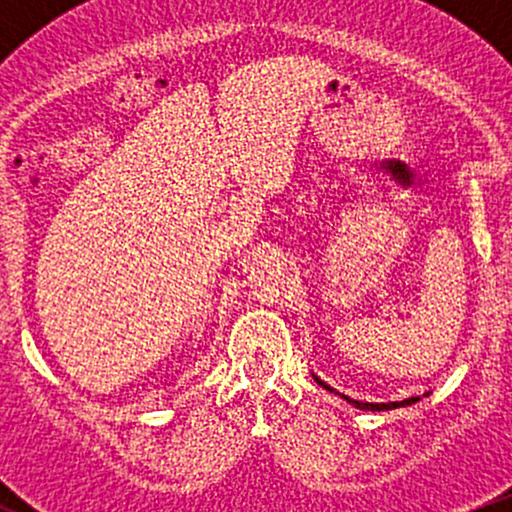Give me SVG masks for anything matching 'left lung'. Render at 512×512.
I'll return each mask as SVG.
<instances>
[{
    "instance_id": "1",
    "label": "left lung",
    "mask_w": 512,
    "mask_h": 512,
    "mask_svg": "<svg viewBox=\"0 0 512 512\" xmlns=\"http://www.w3.org/2000/svg\"><path fill=\"white\" fill-rule=\"evenodd\" d=\"M315 378V383L320 385V387H325L327 392H334V395H339L342 399H346V402L351 404V407H356V409H363V411H387V409H399V407H409V404H416L419 402L421 397H409V399H402V402H358V399H351V397H346V395H342V392H337L334 390V387H330L325 383V380H320L317 378V375H313ZM424 397H428V392Z\"/></svg>"
}]
</instances>
